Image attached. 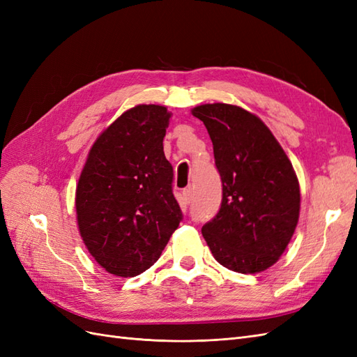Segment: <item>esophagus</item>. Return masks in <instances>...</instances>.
Returning <instances> with one entry per match:
<instances>
[{"instance_id":"esophagus-1","label":"esophagus","mask_w":357,"mask_h":357,"mask_svg":"<svg viewBox=\"0 0 357 357\" xmlns=\"http://www.w3.org/2000/svg\"><path fill=\"white\" fill-rule=\"evenodd\" d=\"M181 195H183V201H185L186 204H189L190 199H192V189H190V188H186L185 190L181 192Z\"/></svg>"}]
</instances>
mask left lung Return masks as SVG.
<instances>
[{"mask_svg":"<svg viewBox=\"0 0 357 357\" xmlns=\"http://www.w3.org/2000/svg\"><path fill=\"white\" fill-rule=\"evenodd\" d=\"M210 134L223 198L202 226L215 261L241 274L273 266L296 229L301 190L283 147L256 114L214 102L190 110Z\"/></svg>","mask_w":357,"mask_h":357,"instance_id":"left-lung-1","label":"left lung"}]
</instances>
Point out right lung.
<instances>
[{
  "label": "right lung",
  "mask_w": 357,
  "mask_h": 357,
  "mask_svg": "<svg viewBox=\"0 0 357 357\" xmlns=\"http://www.w3.org/2000/svg\"><path fill=\"white\" fill-rule=\"evenodd\" d=\"M169 117L158 104L126 110L95 139L80 172L79 232L113 275L135 277L152 266L183 218L164 153Z\"/></svg>",
  "instance_id": "obj_1"
}]
</instances>
